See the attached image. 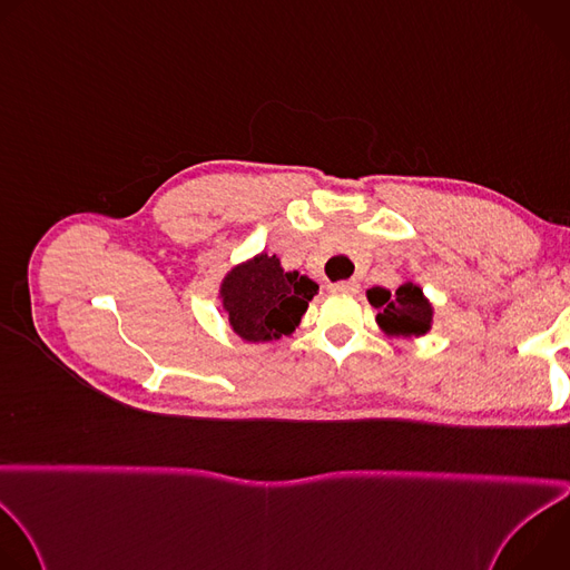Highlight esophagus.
Listing matches in <instances>:
<instances>
[{"instance_id": "obj_1", "label": "esophagus", "mask_w": 570, "mask_h": 570, "mask_svg": "<svg viewBox=\"0 0 570 570\" xmlns=\"http://www.w3.org/2000/svg\"><path fill=\"white\" fill-rule=\"evenodd\" d=\"M330 288H332V293H341V295H354V293L358 291V284H356L354 279H350V282H338V284H332Z\"/></svg>"}]
</instances>
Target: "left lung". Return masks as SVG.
<instances>
[{"instance_id": "8db88e82", "label": "left lung", "mask_w": 570, "mask_h": 570, "mask_svg": "<svg viewBox=\"0 0 570 570\" xmlns=\"http://www.w3.org/2000/svg\"><path fill=\"white\" fill-rule=\"evenodd\" d=\"M367 302L376 308V324L387 338H422L433 330L435 306L420 284L405 282L390 291L367 288Z\"/></svg>"}]
</instances>
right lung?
I'll use <instances>...</instances> for the list:
<instances>
[{
    "label": "right lung",
    "instance_id": "right-lung-1",
    "mask_svg": "<svg viewBox=\"0 0 570 570\" xmlns=\"http://www.w3.org/2000/svg\"><path fill=\"white\" fill-rule=\"evenodd\" d=\"M317 284L297 271H284L277 255L259 253L232 266L218 286L229 330L246 343L291 336L302 322Z\"/></svg>",
    "mask_w": 570,
    "mask_h": 570
}]
</instances>
